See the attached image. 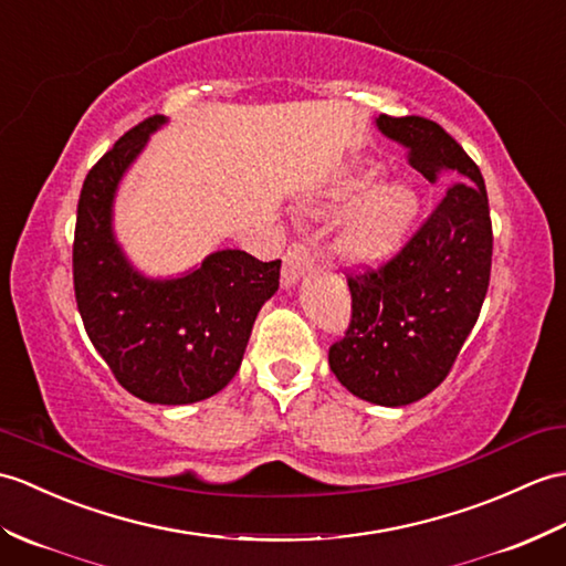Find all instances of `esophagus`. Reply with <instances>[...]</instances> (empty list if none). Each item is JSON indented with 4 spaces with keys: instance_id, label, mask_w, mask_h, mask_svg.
<instances>
[{
    "instance_id": "esophagus-1",
    "label": "esophagus",
    "mask_w": 566,
    "mask_h": 566,
    "mask_svg": "<svg viewBox=\"0 0 566 566\" xmlns=\"http://www.w3.org/2000/svg\"><path fill=\"white\" fill-rule=\"evenodd\" d=\"M313 265V245L308 239H296L289 243L284 253V268L282 280L284 284H294L301 274H304Z\"/></svg>"
}]
</instances>
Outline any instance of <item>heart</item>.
<instances>
[{
    "label": "heart",
    "instance_id": "obj_1",
    "mask_svg": "<svg viewBox=\"0 0 566 566\" xmlns=\"http://www.w3.org/2000/svg\"><path fill=\"white\" fill-rule=\"evenodd\" d=\"M376 170H364L349 182L347 197L369 190ZM417 214V195L405 182L376 188L352 209L337 239V251L352 262H380L405 241Z\"/></svg>",
    "mask_w": 566,
    "mask_h": 566
}]
</instances>
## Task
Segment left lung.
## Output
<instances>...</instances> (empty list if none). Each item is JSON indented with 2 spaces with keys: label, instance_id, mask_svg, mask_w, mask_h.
<instances>
[{
  "label": "left lung",
  "instance_id": "left-lung-1",
  "mask_svg": "<svg viewBox=\"0 0 566 566\" xmlns=\"http://www.w3.org/2000/svg\"><path fill=\"white\" fill-rule=\"evenodd\" d=\"M378 129L410 149L441 200L400 251L349 270L352 318L327 361L349 392L376 405H410L441 386L478 323L492 272V219L478 164L422 115H378Z\"/></svg>",
  "mask_w": 566,
  "mask_h": 566
}]
</instances>
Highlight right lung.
Here are the masks:
<instances>
[{
	"label": "right lung",
	"mask_w": 566,
	"mask_h": 566,
	"mask_svg": "<svg viewBox=\"0 0 566 566\" xmlns=\"http://www.w3.org/2000/svg\"><path fill=\"white\" fill-rule=\"evenodd\" d=\"M164 123L151 115L91 166L76 207L74 296L86 335L127 392L156 405L214 396L235 376L282 260L219 251L180 280H144L111 231L117 180Z\"/></svg>",
	"instance_id": "right-lung-1"
}]
</instances>
